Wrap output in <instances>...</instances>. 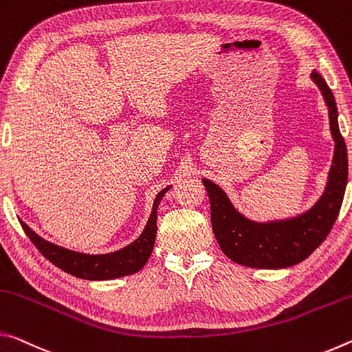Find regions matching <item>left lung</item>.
I'll list each match as a JSON object with an SVG mask.
<instances>
[{
    "label": "left lung",
    "mask_w": 352,
    "mask_h": 352,
    "mask_svg": "<svg viewBox=\"0 0 352 352\" xmlns=\"http://www.w3.org/2000/svg\"><path fill=\"white\" fill-rule=\"evenodd\" d=\"M310 78L324 98L336 148L324 193L307 212L289 220H248L217 184L203 179L210 199L212 229L218 245L230 261L243 267L278 270L302 262L324 241L342 207L348 182V153L340 134L337 104L326 80L316 72H312Z\"/></svg>",
    "instance_id": "obj_1"
}]
</instances>
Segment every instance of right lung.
Here are the masks:
<instances>
[{"label": "right lung", "instance_id": "obj_1", "mask_svg": "<svg viewBox=\"0 0 352 352\" xmlns=\"http://www.w3.org/2000/svg\"><path fill=\"white\" fill-rule=\"evenodd\" d=\"M168 190L170 187L164 188L155 197L153 212L149 215V220L140 237L132 241L131 245L115 252H109V254H84V252L67 250V248L46 241L34 232L26 223H23L21 220L20 223L23 230L31 239L32 243L36 245L37 250L51 263H54L56 267H59L65 273L87 280L117 279L123 278V276L134 274L145 267V263L153 252L155 232H157V207L160 199L164 198V195Z\"/></svg>", "mask_w": 352, "mask_h": 352}]
</instances>
